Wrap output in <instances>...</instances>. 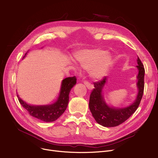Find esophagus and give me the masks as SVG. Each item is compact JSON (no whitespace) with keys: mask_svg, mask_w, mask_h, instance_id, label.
Masks as SVG:
<instances>
[{"mask_svg":"<svg viewBox=\"0 0 158 158\" xmlns=\"http://www.w3.org/2000/svg\"><path fill=\"white\" fill-rule=\"evenodd\" d=\"M83 82H84V84L86 85V86L87 87V88H88V89H93V88H94V86H93V85H92V84H91L90 82H89L88 81H83Z\"/></svg>","mask_w":158,"mask_h":158,"instance_id":"1","label":"esophagus"}]
</instances>
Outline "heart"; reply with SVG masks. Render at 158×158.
Segmentation results:
<instances>
[{
	"label": "heart",
	"mask_w": 158,
	"mask_h": 158,
	"mask_svg": "<svg viewBox=\"0 0 158 158\" xmlns=\"http://www.w3.org/2000/svg\"><path fill=\"white\" fill-rule=\"evenodd\" d=\"M73 58L81 68L88 70L90 76L94 79L106 76L113 64L112 56L99 48L76 52L73 54Z\"/></svg>",
	"instance_id": "obj_1"
}]
</instances>
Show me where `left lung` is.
<instances>
[{
  "label": "left lung",
  "instance_id": "left-lung-1",
  "mask_svg": "<svg viewBox=\"0 0 158 158\" xmlns=\"http://www.w3.org/2000/svg\"><path fill=\"white\" fill-rule=\"evenodd\" d=\"M137 63L138 93L135 102L128 107L115 108L106 104L102 94L103 87L107 81L106 77H103L101 81L94 82L95 88L92 91L89 96V107L94 118L100 125L107 127L117 126L127 120L138 109L143 94L145 69L138 57Z\"/></svg>",
  "mask_w": 158,
  "mask_h": 158
}]
</instances>
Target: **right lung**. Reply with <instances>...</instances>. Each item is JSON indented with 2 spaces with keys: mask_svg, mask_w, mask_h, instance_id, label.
Instances as JSON below:
<instances>
[{
  "mask_svg": "<svg viewBox=\"0 0 158 158\" xmlns=\"http://www.w3.org/2000/svg\"><path fill=\"white\" fill-rule=\"evenodd\" d=\"M76 76L64 79L61 83L60 96L56 102L51 105L31 106L23 101L19 95L18 99L20 104L32 117L45 122H54L60 117L67 107L69 94L72 88L76 84Z\"/></svg>",
  "mask_w": 158,
  "mask_h": 158,
  "instance_id": "obj_1",
  "label": "right lung"
}]
</instances>
